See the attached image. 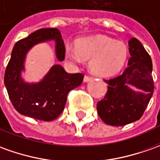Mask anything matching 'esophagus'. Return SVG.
<instances>
[{"instance_id": "esophagus-1", "label": "esophagus", "mask_w": 160, "mask_h": 160, "mask_svg": "<svg viewBox=\"0 0 160 160\" xmlns=\"http://www.w3.org/2000/svg\"><path fill=\"white\" fill-rule=\"evenodd\" d=\"M91 80H92V78H91V77H89V76H85V77L83 78V81L85 82H90Z\"/></svg>"}]
</instances>
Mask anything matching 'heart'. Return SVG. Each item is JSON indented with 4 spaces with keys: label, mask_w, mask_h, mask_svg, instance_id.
<instances>
[{
    "label": "heart",
    "mask_w": 160,
    "mask_h": 160,
    "mask_svg": "<svg viewBox=\"0 0 160 160\" xmlns=\"http://www.w3.org/2000/svg\"><path fill=\"white\" fill-rule=\"evenodd\" d=\"M128 47L123 42L104 36L81 38L77 47L66 44L65 57L74 64L90 60L89 68L98 77H111L124 68L128 58Z\"/></svg>",
    "instance_id": "1"
}]
</instances>
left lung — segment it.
<instances>
[{"mask_svg": "<svg viewBox=\"0 0 160 160\" xmlns=\"http://www.w3.org/2000/svg\"><path fill=\"white\" fill-rule=\"evenodd\" d=\"M129 52L128 67L118 77L104 80L108 84L107 92L97 104L101 119L112 126L125 125L139 119L153 94L152 62L149 54L134 37L129 41ZM130 86L140 91H133Z\"/></svg>", "mask_w": 160, "mask_h": 160, "instance_id": "obj_1", "label": "left lung"}]
</instances>
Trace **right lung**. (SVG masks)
I'll return each mask as SVG.
<instances>
[{
    "label": "right lung",
    "instance_id": "obj_1",
    "mask_svg": "<svg viewBox=\"0 0 160 160\" xmlns=\"http://www.w3.org/2000/svg\"><path fill=\"white\" fill-rule=\"evenodd\" d=\"M55 41L56 56L64 60L65 46L57 28H41L18 41L11 53L4 76V83L10 101L20 114L32 118L52 121L61 114L67 95L82 82L81 73L69 74L60 64L53 65L38 82H27L22 78L25 59L29 49L37 43Z\"/></svg>",
    "mask_w": 160,
    "mask_h": 160
}]
</instances>
